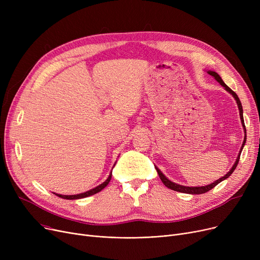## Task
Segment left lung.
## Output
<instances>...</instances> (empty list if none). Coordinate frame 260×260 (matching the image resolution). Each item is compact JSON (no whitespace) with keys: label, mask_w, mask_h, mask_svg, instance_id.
<instances>
[{"label":"left lung","mask_w":260,"mask_h":260,"mask_svg":"<svg viewBox=\"0 0 260 260\" xmlns=\"http://www.w3.org/2000/svg\"><path fill=\"white\" fill-rule=\"evenodd\" d=\"M208 74L210 75V76H212V77H214V79L215 80H217L218 82H219V83L226 89V91H229L232 95H233V97L235 98V100H236V102H237V105H238V108H239V115H240V119H241V123H242V126H243V129H244V139H243V143H242V146H241V148H240V151H239V154H238V157H237V159H236V161H235V163H234V166L232 167V169L230 170V172H228L223 177H221V178H219L218 180H216V181H214L213 183H211V184H209V185H206V186H184V185H180V184H177V183H175V182H172L171 180H169L167 177L162 174V172L157 168V167H155V169H156V171H157V173H158V175H159V177H160V179H161V181L163 182V184H165L167 187H169V188H171V189H173V190H176V192H180V193H185V194H192V195H199V194H203V193H207V192H209V190H211L213 187H215L218 183H220L221 181H223V180H225L226 178H229V177L232 175V173H233L234 171H235V169H236V167H237V165H238V161H239V158H240V154H241V151H242V148H243V146H244V144H245V141H247V129H245V125H244V121H243V111H242V105H241V102H240V100H239V98H238V95L232 90L224 82L222 81V79H221V77L218 75L216 72H213V71H209L208 72Z\"/></svg>","instance_id":"1"}]
</instances>
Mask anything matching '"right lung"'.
Returning a JSON list of instances; mask_svg holds the SVG:
<instances>
[{
	"instance_id": "right-lung-1",
	"label": "right lung",
	"mask_w": 260,
	"mask_h": 260,
	"mask_svg": "<svg viewBox=\"0 0 260 260\" xmlns=\"http://www.w3.org/2000/svg\"><path fill=\"white\" fill-rule=\"evenodd\" d=\"M111 179H112V172H111V174H109L108 178H107L103 183H101L100 185H98V186H95V187H93V188L87 190V192H85V193H81V194H77V195H61V194H56V193H53V194H56L57 196H59V197H61V198H63V199H70V200L85 198V197H88V196H91V195H94V194L99 193L100 190H102V189L109 183V181H111Z\"/></svg>"
}]
</instances>
